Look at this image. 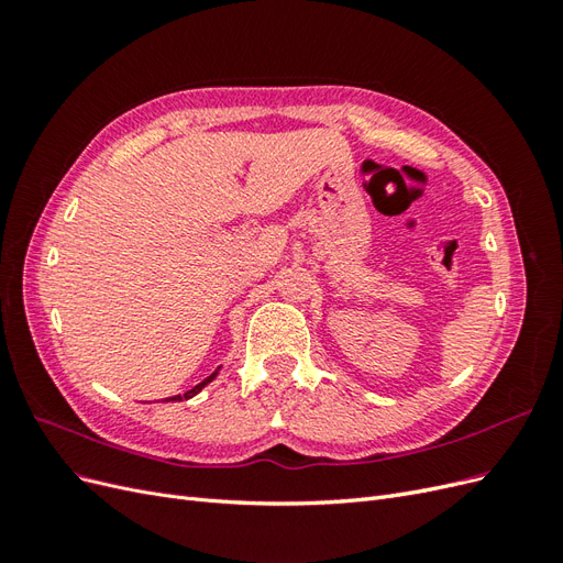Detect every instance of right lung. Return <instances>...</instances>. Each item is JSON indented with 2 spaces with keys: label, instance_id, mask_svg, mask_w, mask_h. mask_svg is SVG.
<instances>
[{
  "label": "right lung",
  "instance_id": "obj_1",
  "mask_svg": "<svg viewBox=\"0 0 563 563\" xmlns=\"http://www.w3.org/2000/svg\"><path fill=\"white\" fill-rule=\"evenodd\" d=\"M218 371H220V368H216V371L211 373V376H209L207 380H201V383H199V385H195L190 391H185V395H176V397H172V401H183V397H185V399H190V397L199 395V391H201L203 387H207V385H209V383H211V380L218 376ZM166 401H168V399H166Z\"/></svg>",
  "mask_w": 563,
  "mask_h": 563
}]
</instances>
